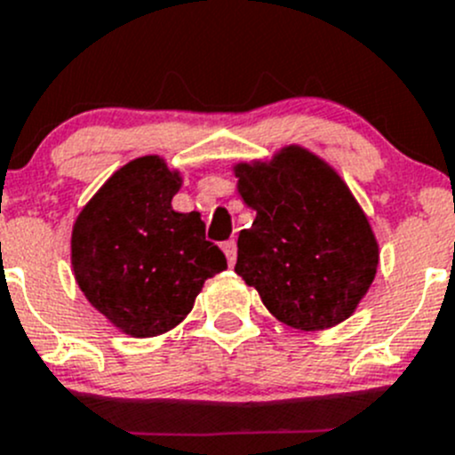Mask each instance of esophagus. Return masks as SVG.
<instances>
[{
  "label": "esophagus",
  "mask_w": 455,
  "mask_h": 455,
  "mask_svg": "<svg viewBox=\"0 0 455 455\" xmlns=\"http://www.w3.org/2000/svg\"><path fill=\"white\" fill-rule=\"evenodd\" d=\"M222 251H224V255H227V259H228V264H235V259H237V242L235 240H227L222 244Z\"/></svg>",
  "instance_id": "esophagus-1"
}]
</instances>
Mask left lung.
Returning <instances> with one entry per match:
<instances>
[{"label":"left lung","instance_id":"1","mask_svg":"<svg viewBox=\"0 0 455 455\" xmlns=\"http://www.w3.org/2000/svg\"><path fill=\"white\" fill-rule=\"evenodd\" d=\"M235 175L255 211L237 237V275L293 329L347 320L378 268V242L347 184L299 147L284 148L271 164H237Z\"/></svg>","mask_w":455,"mask_h":455}]
</instances>
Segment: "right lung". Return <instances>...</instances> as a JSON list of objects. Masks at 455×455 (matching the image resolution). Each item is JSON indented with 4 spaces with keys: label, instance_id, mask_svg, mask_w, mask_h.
<instances>
[{
    "label": "right lung",
    "instance_id": "obj_1",
    "mask_svg": "<svg viewBox=\"0 0 455 455\" xmlns=\"http://www.w3.org/2000/svg\"><path fill=\"white\" fill-rule=\"evenodd\" d=\"M180 175L156 156L122 166L84 206L70 259L88 302L117 329L151 338L193 308L204 280L227 268L200 213H178Z\"/></svg>",
    "mask_w": 455,
    "mask_h": 455
}]
</instances>
